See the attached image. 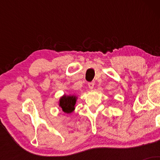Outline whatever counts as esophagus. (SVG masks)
I'll return each instance as SVG.
<instances>
[{"label":"esophagus","instance_id":"obj_1","mask_svg":"<svg viewBox=\"0 0 160 160\" xmlns=\"http://www.w3.org/2000/svg\"><path fill=\"white\" fill-rule=\"evenodd\" d=\"M94 82H89V83H88V86H89V88L90 89H93V87H94Z\"/></svg>","mask_w":160,"mask_h":160}]
</instances>
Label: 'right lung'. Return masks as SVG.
Here are the masks:
<instances>
[{
    "instance_id": "obj_1",
    "label": "right lung",
    "mask_w": 160,
    "mask_h": 160,
    "mask_svg": "<svg viewBox=\"0 0 160 160\" xmlns=\"http://www.w3.org/2000/svg\"><path fill=\"white\" fill-rule=\"evenodd\" d=\"M78 96L75 95H64L58 101V106L65 113H71L74 111Z\"/></svg>"
}]
</instances>
